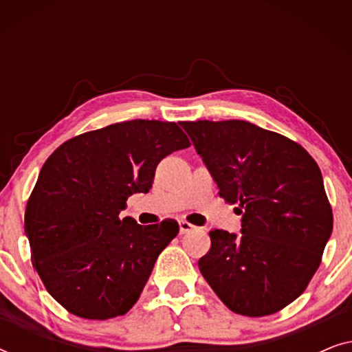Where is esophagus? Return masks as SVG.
<instances>
[{"label":"esophagus","instance_id":"obj_1","mask_svg":"<svg viewBox=\"0 0 352 352\" xmlns=\"http://www.w3.org/2000/svg\"><path fill=\"white\" fill-rule=\"evenodd\" d=\"M195 229V226H192L190 223H187V221H179V230L181 234H189L192 230Z\"/></svg>","mask_w":352,"mask_h":352}]
</instances>
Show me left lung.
I'll list each match as a JSON object with an SVG mask.
<instances>
[{
  "mask_svg": "<svg viewBox=\"0 0 352 352\" xmlns=\"http://www.w3.org/2000/svg\"><path fill=\"white\" fill-rule=\"evenodd\" d=\"M179 124L242 214L240 235L210 230L201 276L237 314L280 311L306 290L333 229L319 166L300 144L243 120Z\"/></svg>",
  "mask_w": 352,
  "mask_h": 352,
  "instance_id": "left-lung-1",
  "label": "left lung"
}]
</instances>
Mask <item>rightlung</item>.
<instances>
[{
	"label": "right lung",
	"mask_w": 352,
	"mask_h": 352,
	"mask_svg": "<svg viewBox=\"0 0 352 352\" xmlns=\"http://www.w3.org/2000/svg\"><path fill=\"white\" fill-rule=\"evenodd\" d=\"M189 146L176 123L129 120L51 153L28 199L25 235L33 267L67 311L105 320L134 306L179 226H141L118 214L128 197L151 190L162 158Z\"/></svg>",
	"instance_id": "1"
}]
</instances>
